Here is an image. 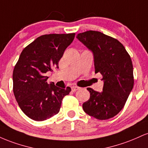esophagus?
<instances>
[{"label": "esophagus", "instance_id": "34e87169", "mask_svg": "<svg viewBox=\"0 0 148 148\" xmlns=\"http://www.w3.org/2000/svg\"><path fill=\"white\" fill-rule=\"evenodd\" d=\"M80 88H81L78 87V86H72V90L73 92H76V90H79Z\"/></svg>", "mask_w": 148, "mask_h": 148}]
</instances>
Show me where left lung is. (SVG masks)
<instances>
[{
    "label": "left lung",
    "mask_w": 148,
    "mask_h": 148,
    "mask_svg": "<svg viewBox=\"0 0 148 148\" xmlns=\"http://www.w3.org/2000/svg\"><path fill=\"white\" fill-rule=\"evenodd\" d=\"M78 40L93 52L95 73L103 81V91L87 90L90 99L84 111L98 120H107L121 111L134 87L133 64L123 44L101 32L89 30L77 35Z\"/></svg>",
    "instance_id": "left-lung-1"
}]
</instances>
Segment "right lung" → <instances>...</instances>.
Here are the masks:
<instances>
[{"mask_svg": "<svg viewBox=\"0 0 148 148\" xmlns=\"http://www.w3.org/2000/svg\"><path fill=\"white\" fill-rule=\"evenodd\" d=\"M75 33L49 34L37 37L23 49L13 71V92L21 111L35 121L58 113L62 99L71 88L49 85L46 73L58 62Z\"/></svg>", "mask_w": 148, "mask_h": 148, "instance_id": "right-lung-1", "label": "right lung"}]
</instances>
